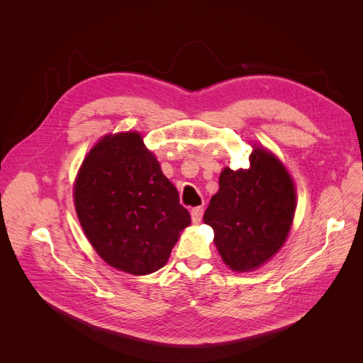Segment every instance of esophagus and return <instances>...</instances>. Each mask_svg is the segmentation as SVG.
I'll use <instances>...</instances> for the list:
<instances>
[{"mask_svg":"<svg viewBox=\"0 0 363 363\" xmlns=\"http://www.w3.org/2000/svg\"><path fill=\"white\" fill-rule=\"evenodd\" d=\"M203 213H204V208L203 207H194L191 211V216H192V223L199 224L203 218Z\"/></svg>","mask_w":363,"mask_h":363,"instance_id":"34e87169","label":"esophagus"}]
</instances>
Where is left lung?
<instances>
[{"mask_svg": "<svg viewBox=\"0 0 363 363\" xmlns=\"http://www.w3.org/2000/svg\"><path fill=\"white\" fill-rule=\"evenodd\" d=\"M295 213V188L283 164L256 148L250 168H225L204 212L215 245L233 271L259 268L281 248Z\"/></svg>", "mask_w": 363, "mask_h": 363, "instance_id": "1", "label": "left lung"}]
</instances>
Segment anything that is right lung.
Here are the masks:
<instances>
[{"label": "right lung", "instance_id": "obj_1", "mask_svg": "<svg viewBox=\"0 0 363 363\" xmlns=\"http://www.w3.org/2000/svg\"><path fill=\"white\" fill-rule=\"evenodd\" d=\"M77 215L108 265L133 276L168 262L191 215L136 131L106 136L91 150L74 188Z\"/></svg>", "mask_w": 363, "mask_h": 363}]
</instances>
